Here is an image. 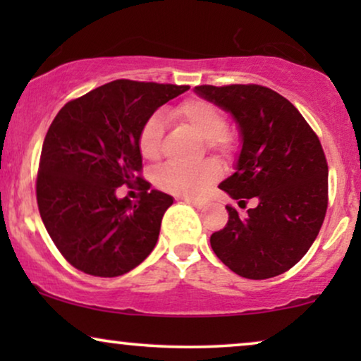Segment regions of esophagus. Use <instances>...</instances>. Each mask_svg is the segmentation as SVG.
<instances>
[{
    "instance_id": "obj_1",
    "label": "esophagus",
    "mask_w": 361,
    "mask_h": 361,
    "mask_svg": "<svg viewBox=\"0 0 361 361\" xmlns=\"http://www.w3.org/2000/svg\"><path fill=\"white\" fill-rule=\"evenodd\" d=\"M182 200L184 202H187V204H190V205H194L195 209H202V207L205 205V202L204 200H197V199H190V197H182Z\"/></svg>"
}]
</instances>
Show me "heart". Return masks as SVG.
<instances>
[{
    "instance_id": "heart-1",
    "label": "heart",
    "mask_w": 361,
    "mask_h": 361,
    "mask_svg": "<svg viewBox=\"0 0 361 361\" xmlns=\"http://www.w3.org/2000/svg\"><path fill=\"white\" fill-rule=\"evenodd\" d=\"M172 118L189 125L195 135L209 142L214 149H226L228 140L225 131L228 128L225 113L214 103L190 98L179 103L172 111ZM162 135L164 121L161 115H151L142 123L137 135V147L146 161H157L162 152ZM221 174L220 166L214 161L197 166H164L157 171L156 184L159 189L176 195L197 197L209 189Z\"/></svg>"
}]
</instances>
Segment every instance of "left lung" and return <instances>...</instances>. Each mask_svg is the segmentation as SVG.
Listing matches in <instances>:
<instances>
[{"label":"left lung","mask_w":361,"mask_h":361,"mask_svg":"<svg viewBox=\"0 0 361 361\" xmlns=\"http://www.w3.org/2000/svg\"><path fill=\"white\" fill-rule=\"evenodd\" d=\"M194 92L230 113L241 151L219 185L241 209L210 236L214 253L248 279L286 273L307 253L327 212L329 167L320 141L289 100L261 85H200Z\"/></svg>","instance_id":"8db88e82"}]
</instances>
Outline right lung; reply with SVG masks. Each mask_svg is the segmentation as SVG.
<instances>
[{
    "label": "right lung",
    "instance_id": "right-lung-1",
    "mask_svg": "<svg viewBox=\"0 0 361 361\" xmlns=\"http://www.w3.org/2000/svg\"><path fill=\"white\" fill-rule=\"evenodd\" d=\"M187 85L115 80L68 102L49 128L36 184L47 233L73 268L115 278L145 261L159 238L171 195L141 179L137 135L147 118ZM140 182L142 199L118 200Z\"/></svg>",
    "mask_w": 361,
    "mask_h": 361
}]
</instances>
